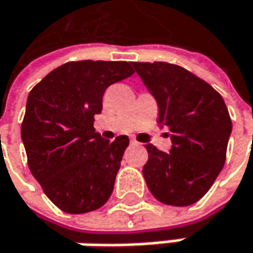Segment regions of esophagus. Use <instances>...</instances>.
<instances>
[{"mask_svg": "<svg viewBox=\"0 0 253 253\" xmlns=\"http://www.w3.org/2000/svg\"><path fill=\"white\" fill-rule=\"evenodd\" d=\"M131 144H132V145H138V144H140V142L137 141V140H135V138H131Z\"/></svg>", "mask_w": 253, "mask_h": 253, "instance_id": "1", "label": "esophagus"}]
</instances>
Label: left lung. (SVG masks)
I'll return each instance as SVG.
<instances>
[{
    "label": "left lung",
    "mask_w": 253,
    "mask_h": 253,
    "mask_svg": "<svg viewBox=\"0 0 253 253\" xmlns=\"http://www.w3.org/2000/svg\"><path fill=\"white\" fill-rule=\"evenodd\" d=\"M159 106V124L170 131L169 153L147 144L142 174L153 197L166 206L201 200L226 162L232 121L223 97L204 80L168 62H132Z\"/></svg>",
    "instance_id": "1"
}]
</instances>
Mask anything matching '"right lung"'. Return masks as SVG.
Segmentation results:
<instances>
[{
	"label": "right lung",
	"mask_w": 253,
	"mask_h": 253,
	"mask_svg": "<svg viewBox=\"0 0 253 253\" xmlns=\"http://www.w3.org/2000/svg\"><path fill=\"white\" fill-rule=\"evenodd\" d=\"M134 74L126 61H74L50 71L29 93L21 140L29 169L64 212L106 204L129 140L94 131L105 90Z\"/></svg>",
	"instance_id": "1"
}]
</instances>
